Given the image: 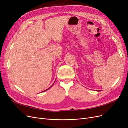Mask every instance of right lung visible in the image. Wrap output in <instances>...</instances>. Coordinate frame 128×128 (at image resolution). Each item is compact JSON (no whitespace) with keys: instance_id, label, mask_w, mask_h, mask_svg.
Masks as SVG:
<instances>
[{"instance_id":"1","label":"right lung","mask_w":128,"mask_h":128,"mask_svg":"<svg viewBox=\"0 0 128 128\" xmlns=\"http://www.w3.org/2000/svg\"><path fill=\"white\" fill-rule=\"evenodd\" d=\"M50 88H51V87H50ZM49 88H48V89H49ZM48 89H47V90H48ZM46 90H45V91H46Z\"/></svg>"}]
</instances>
